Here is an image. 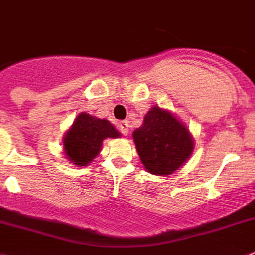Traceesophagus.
I'll list each match as a JSON object with an SVG mask.
<instances>
[{
    "label": "esophagus",
    "mask_w": 255,
    "mask_h": 255,
    "mask_svg": "<svg viewBox=\"0 0 255 255\" xmlns=\"http://www.w3.org/2000/svg\"><path fill=\"white\" fill-rule=\"evenodd\" d=\"M119 130L122 132V134H125V136H127L128 134V122L127 121H122L119 122Z\"/></svg>",
    "instance_id": "obj_1"
}]
</instances>
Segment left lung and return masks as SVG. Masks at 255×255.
I'll use <instances>...</instances> for the list:
<instances>
[{"label":"left lung","mask_w":255,"mask_h":255,"mask_svg":"<svg viewBox=\"0 0 255 255\" xmlns=\"http://www.w3.org/2000/svg\"><path fill=\"white\" fill-rule=\"evenodd\" d=\"M132 136L143 167L159 176L173 173L190 158L194 149L187 128L158 106H152L143 118V125Z\"/></svg>","instance_id":"left-lung-1"}]
</instances>
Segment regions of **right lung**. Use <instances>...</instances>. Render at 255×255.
<instances>
[{"label":"right lung","instance_id":"obj_1","mask_svg":"<svg viewBox=\"0 0 255 255\" xmlns=\"http://www.w3.org/2000/svg\"><path fill=\"white\" fill-rule=\"evenodd\" d=\"M119 136L121 133L109 121L82 113L64 137V150L73 164L85 167L99 155L105 138H117Z\"/></svg>","mask_w":255,"mask_h":255}]
</instances>
